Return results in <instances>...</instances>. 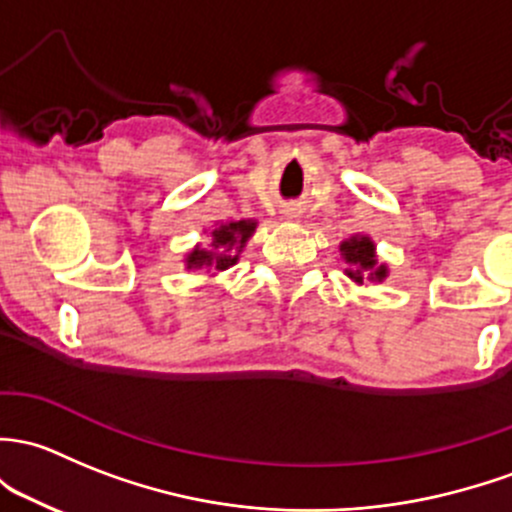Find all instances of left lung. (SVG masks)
<instances>
[{"label":"left lung","mask_w":512,"mask_h":512,"mask_svg":"<svg viewBox=\"0 0 512 512\" xmlns=\"http://www.w3.org/2000/svg\"><path fill=\"white\" fill-rule=\"evenodd\" d=\"M341 252L343 257H346L348 265H353V270H346L348 277H353L355 282H363V270L370 272V277L373 279H385V265L375 267L378 265V260H375V245L370 242V238H351L346 240L341 245Z\"/></svg>","instance_id":"1"}]
</instances>
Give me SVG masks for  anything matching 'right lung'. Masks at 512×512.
Segmentation results:
<instances>
[{
    "mask_svg": "<svg viewBox=\"0 0 512 512\" xmlns=\"http://www.w3.org/2000/svg\"><path fill=\"white\" fill-rule=\"evenodd\" d=\"M255 233V223L252 220H238V223L220 225L213 230V252L211 250H193L188 255V270L191 267H215V270H228L230 265L238 262L235 252L242 250L247 238Z\"/></svg>",
    "mask_w": 512,
    "mask_h": 512,
    "instance_id": "obj_1",
    "label": "right lung"
}]
</instances>
